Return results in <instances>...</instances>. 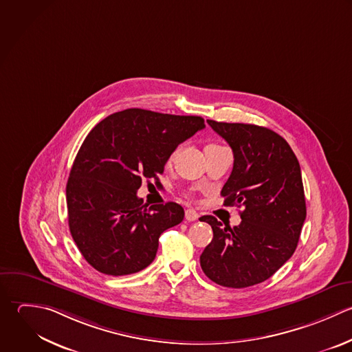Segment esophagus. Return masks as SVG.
<instances>
[{
  "mask_svg": "<svg viewBox=\"0 0 352 352\" xmlns=\"http://www.w3.org/2000/svg\"><path fill=\"white\" fill-rule=\"evenodd\" d=\"M185 219L189 221V222L197 221V219H199V214H197L193 208H188V210L185 211Z\"/></svg>",
  "mask_w": 352,
  "mask_h": 352,
  "instance_id": "esophagus-1",
  "label": "esophagus"
}]
</instances>
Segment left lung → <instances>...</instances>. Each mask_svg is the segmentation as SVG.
<instances>
[{
	"mask_svg": "<svg viewBox=\"0 0 352 352\" xmlns=\"http://www.w3.org/2000/svg\"><path fill=\"white\" fill-rule=\"evenodd\" d=\"M230 145L233 170L221 195L244 207L230 228L215 217L214 237L200 256L204 274L218 285L247 288L270 278L295 252L306 219L302 171L289 144L276 131L245 123L207 120Z\"/></svg>",
	"mask_w": 352,
	"mask_h": 352,
	"instance_id": "obj_1",
	"label": "left lung"
}]
</instances>
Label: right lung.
Segmentation results:
<instances>
[{"label":"right lung","mask_w":352,"mask_h":352,"mask_svg":"<svg viewBox=\"0 0 352 352\" xmlns=\"http://www.w3.org/2000/svg\"><path fill=\"white\" fill-rule=\"evenodd\" d=\"M204 127L200 116L130 108L91 129L65 188L69 232L91 267L118 277L153 262L160 234L185 212L173 201L148 207L137 190L145 178L159 182L177 146Z\"/></svg>","instance_id":"1"}]
</instances>
